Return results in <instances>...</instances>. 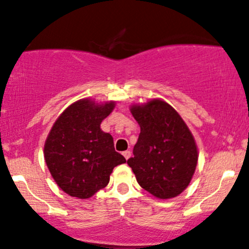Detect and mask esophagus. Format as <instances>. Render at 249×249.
<instances>
[{
  "label": "esophagus",
  "mask_w": 249,
  "mask_h": 249,
  "mask_svg": "<svg viewBox=\"0 0 249 249\" xmlns=\"http://www.w3.org/2000/svg\"><path fill=\"white\" fill-rule=\"evenodd\" d=\"M123 156H124V158L127 160V159L131 157V152L128 150L127 151H124V152H123Z\"/></svg>",
  "instance_id": "1"
}]
</instances>
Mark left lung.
<instances>
[{"label":"left lung","mask_w":249,"mask_h":249,"mask_svg":"<svg viewBox=\"0 0 249 249\" xmlns=\"http://www.w3.org/2000/svg\"><path fill=\"white\" fill-rule=\"evenodd\" d=\"M141 134L127 160L141 187L158 199L178 196L190 185L198 164V147L190 128L162 99L132 104Z\"/></svg>","instance_id":"left-lung-1"}]
</instances>
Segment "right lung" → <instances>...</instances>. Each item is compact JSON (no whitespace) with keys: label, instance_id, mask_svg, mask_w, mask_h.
Segmentation results:
<instances>
[{"label":"right lung","instance_id":"1","mask_svg":"<svg viewBox=\"0 0 249 249\" xmlns=\"http://www.w3.org/2000/svg\"><path fill=\"white\" fill-rule=\"evenodd\" d=\"M116 102L79 99L53 123L44 142V160L58 187L78 199L91 198L110 181L113 168L126 162L101 124Z\"/></svg>","mask_w":249,"mask_h":249}]
</instances>
